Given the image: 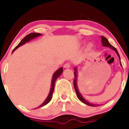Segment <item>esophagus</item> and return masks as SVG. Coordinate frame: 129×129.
I'll return each instance as SVG.
<instances>
[{
    "label": "esophagus",
    "mask_w": 129,
    "mask_h": 129,
    "mask_svg": "<svg viewBox=\"0 0 129 129\" xmlns=\"http://www.w3.org/2000/svg\"><path fill=\"white\" fill-rule=\"evenodd\" d=\"M63 67H64V68H66V69L70 68V67H71V64H70L69 63H66V64H65L64 66H63Z\"/></svg>",
    "instance_id": "34e87169"
}]
</instances>
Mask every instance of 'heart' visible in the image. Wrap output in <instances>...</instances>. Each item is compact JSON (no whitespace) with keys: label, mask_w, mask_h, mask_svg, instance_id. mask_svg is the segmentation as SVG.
<instances>
[{"label":"heart","mask_w":129,"mask_h":129,"mask_svg":"<svg viewBox=\"0 0 129 129\" xmlns=\"http://www.w3.org/2000/svg\"><path fill=\"white\" fill-rule=\"evenodd\" d=\"M89 47H90V45H89Z\"/></svg>","instance_id":"1"}]
</instances>
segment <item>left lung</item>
<instances>
[{"label": "left lung", "mask_w": 129, "mask_h": 129, "mask_svg": "<svg viewBox=\"0 0 129 129\" xmlns=\"http://www.w3.org/2000/svg\"><path fill=\"white\" fill-rule=\"evenodd\" d=\"M101 42H102V45H103L104 47H109L110 49H112L113 50H114V51L116 52V54H117L118 57H119V60H120V66H122V63H121V62H120V55H119V52H118L117 50L116 49H115L114 47H113L112 45H111V44L109 43V42L108 41V40L105 37H104V36H101ZM77 67H75V68H74V89H75V92H76V94H77V96L78 99H79V100H80V101H81L82 102H83L84 104H85L87 105H89V106H92V107H96V106H99L100 105H95V104H92V103H90V102H88L87 101H86V100L83 97V96L82 95L81 93H80V92H79V88H78V85H77Z\"/></svg>", "instance_id": "obj_1"}]
</instances>
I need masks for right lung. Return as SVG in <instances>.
<instances>
[{"mask_svg": "<svg viewBox=\"0 0 129 129\" xmlns=\"http://www.w3.org/2000/svg\"><path fill=\"white\" fill-rule=\"evenodd\" d=\"M42 36L41 34H39V33H31V34H29L27 35V36H25V37L21 41H20V42L19 43V44H18L17 45L16 47H15V49L13 50L12 53L14 52L15 51V50H16L17 49H18L19 47L23 45L24 44H25L26 42H28L30 41V40L32 39H34L36 38V37H39V36ZM62 72H63V68H62V67H60V68H59L58 70H57V71H55V72H54V74H53L52 78L51 86H50V92H49V95H48V96L47 97V98L45 99V100L44 101V102H43V103L41 105H39L38 107L35 108L34 109H38V108L42 107H43V106H44V105H47L48 103H49V102H50V101H51L52 97L53 92H54V86H55V81H56L57 78L59 77V76L61 75V74H62Z\"/></svg>", "mask_w": 129, "mask_h": 129, "instance_id": "right-lung-1", "label": "right lung"}]
</instances>
